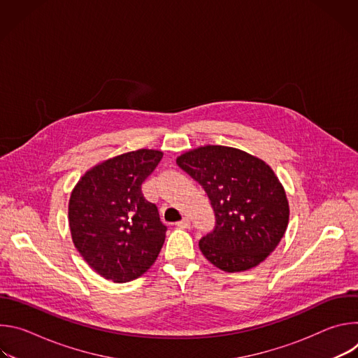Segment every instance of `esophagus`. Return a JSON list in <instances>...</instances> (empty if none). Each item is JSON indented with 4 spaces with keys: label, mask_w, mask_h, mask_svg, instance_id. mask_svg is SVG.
<instances>
[{
    "label": "esophagus",
    "mask_w": 358,
    "mask_h": 358,
    "mask_svg": "<svg viewBox=\"0 0 358 358\" xmlns=\"http://www.w3.org/2000/svg\"><path fill=\"white\" fill-rule=\"evenodd\" d=\"M177 227H178V228H182V229H187V228L191 227V222H189L188 218H182L181 221L177 222Z\"/></svg>",
    "instance_id": "1"
}]
</instances>
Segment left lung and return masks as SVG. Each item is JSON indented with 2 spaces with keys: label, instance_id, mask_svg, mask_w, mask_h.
<instances>
[{
  "label": "left lung",
  "instance_id": "left-lung-1",
  "mask_svg": "<svg viewBox=\"0 0 358 358\" xmlns=\"http://www.w3.org/2000/svg\"><path fill=\"white\" fill-rule=\"evenodd\" d=\"M177 164L207 192L215 227L199 249L225 272H242L264 262L285 235L289 203L272 169L248 152L206 145L177 159Z\"/></svg>",
  "mask_w": 358,
  "mask_h": 358
}]
</instances>
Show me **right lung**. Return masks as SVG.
Returning <instances> with one entry per match:
<instances>
[{
  "label": "right lung",
  "instance_id": "right-lung-1",
  "mask_svg": "<svg viewBox=\"0 0 358 358\" xmlns=\"http://www.w3.org/2000/svg\"><path fill=\"white\" fill-rule=\"evenodd\" d=\"M163 157L141 148L89 170L69 199L72 239L87 265L105 279L124 283L155 264L166 239L156 203L141 184Z\"/></svg>",
  "mask_w": 358,
  "mask_h": 358
}]
</instances>
